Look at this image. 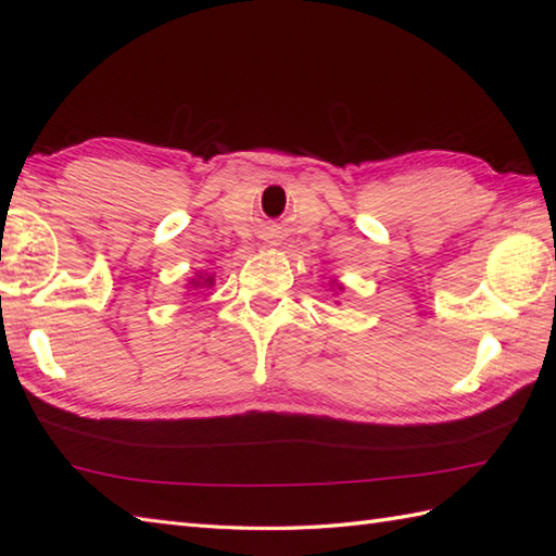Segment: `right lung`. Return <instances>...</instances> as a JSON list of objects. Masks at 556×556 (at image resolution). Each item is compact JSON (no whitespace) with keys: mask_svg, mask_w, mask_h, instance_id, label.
<instances>
[{"mask_svg":"<svg viewBox=\"0 0 556 556\" xmlns=\"http://www.w3.org/2000/svg\"><path fill=\"white\" fill-rule=\"evenodd\" d=\"M193 285H195V287H203V285H212V279H210V277H207V279H205V281H203V285H200V281H193Z\"/></svg>","mask_w":556,"mask_h":556,"instance_id":"right-lung-1","label":"right lung"}]
</instances>
